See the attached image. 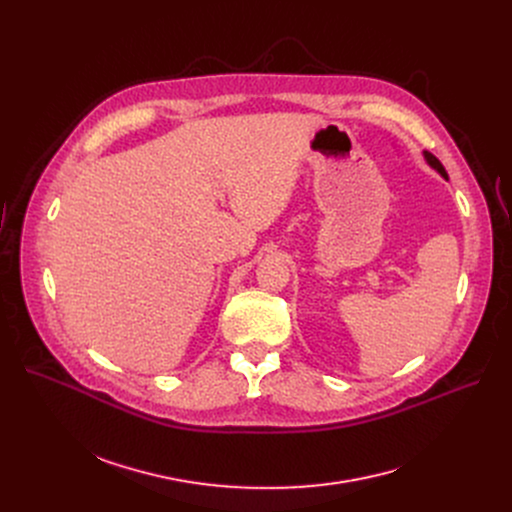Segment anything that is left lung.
<instances>
[{
    "label": "left lung",
    "mask_w": 512,
    "mask_h": 512,
    "mask_svg": "<svg viewBox=\"0 0 512 512\" xmlns=\"http://www.w3.org/2000/svg\"><path fill=\"white\" fill-rule=\"evenodd\" d=\"M425 160L429 162V166H433L437 172H440L444 178H448V172H446V168L442 166V162L440 160H437L433 154H429V152H425Z\"/></svg>",
    "instance_id": "obj_1"
}]
</instances>
